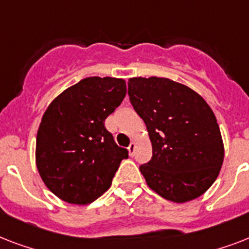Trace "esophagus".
Returning a JSON list of instances; mask_svg holds the SVG:
<instances>
[{"mask_svg":"<svg viewBox=\"0 0 249 249\" xmlns=\"http://www.w3.org/2000/svg\"><path fill=\"white\" fill-rule=\"evenodd\" d=\"M136 147H137V144L136 142H130V144H129V147H128V151H129V155L133 156L134 155V151H136Z\"/></svg>","mask_w":249,"mask_h":249,"instance_id":"esophagus-1","label":"esophagus"}]
</instances>
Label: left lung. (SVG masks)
Listing matches in <instances>:
<instances>
[{"instance_id":"left-lung-1","label":"left lung","mask_w":249,"mask_h":249,"mask_svg":"<svg viewBox=\"0 0 249 249\" xmlns=\"http://www.w3.org/2000/svg\"><path fill=\"white\" fill-rule=\"evenodd\" d=\"M128 94L152 144L151 160L140 166L148 187L174 203L203 195L218 177L225 155L208 103L189 86L155 76L129 79Z\"/></svg>"}]
</instances>
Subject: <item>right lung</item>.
Listing matches in <instances>:
<instances>
[{"instance_id": "right-lung-1", "label": "right lung", "mask_w": 249, "mask_h": 249, "mask_svg": "<svg viewBox=\"0 0 249 249\" xmlns=\"http://www.w3.org/2000/svg\"><path fill=\"white\" fill-rule=\"evenodd\" d=\"M125 80L86 77L53 99L36 138V165L54 195L85 205L109 189L128 151L119 147L105 120L124 99Z\"/></svg>"}]
</instances>
